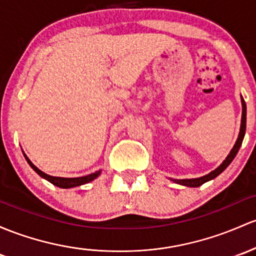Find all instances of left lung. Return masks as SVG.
Listing matches in <instances>:
<instances>
[{
    "label": "left lung",
    "instance_id": "1",
    "mask_svg": "<svg viewBox=\"0 0 256 256\" xmlns=\"http://www.w3.org/2000/svg\"><path fill=\"white\" fill-rule=\"evenodd\" d=\"M242 107H243V110H242V123H240V130H239V136H238V139L237 142H236L234 146H233V149L230 150V152L228 154V156L226 158V160L222 162L221 164H220L218 167H217L216 170H214L212 172H210L206 176H202V177H199V178H192V180H172L173 182L178 183V184H182V186H202V184H204L205 182H208V180H214V178H216L217 176L220 174V173H222L224 171V170L227 168L228 164H230V162L233 161V158H236V155H237L239 148H240L242 142H243V139H244V136H246V101H244V98H242Z\"/></svg>",
    "mask_w": 256,
    "mask_h": 256
}]
</instances>
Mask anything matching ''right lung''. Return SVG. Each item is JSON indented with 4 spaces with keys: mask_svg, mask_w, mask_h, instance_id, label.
I'll return each mask as SVG.
<instances>
[{
    "mask_svg": "<svg viewBox=\"0 0 256 256\" xmlns=\"http://www.w3.org/2000/svg\"><path fill=\"white\" fill-rule=\"evenodd\" d=\"M24 154V152H23ZM24 158H26V160L28 161V164H30V167H32V170H34L35 172L38 173V174L40 176V177L45 178L46 180H48V182L54 184V186H60V188H73V186H83L85 183H89L92 182V180H94L95 178H98V176H100L101 173V170L100 171H96L95 173H92V174H88V176H84V177H76V178H64V177H54V176H50V174H46L45 172H42L41 170L38 168L36 166H35L34 164H32V161L29 160L28 156L24 154Z\"/></svg>",
    "mask_w": 256,
    "mask_h": 256,
    "instance_id": "obj_1",
    "label": "right lung"
}]
</instances>
